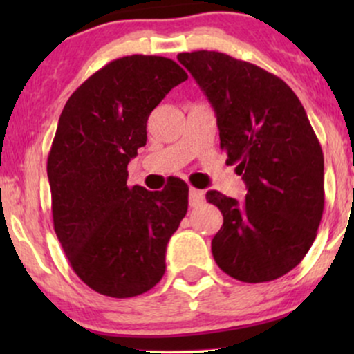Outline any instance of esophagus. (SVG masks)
Listing matches in <instances>:
<instances>
[{
  "label": "esophagus",
  "instance_id": "34e87169",
  "mask_svg": "<svg viewBox=\"0 0 354 354\" xmlns=\"http://www.w3.org/2000/svg\"><path fill=\"white\" fill-rule=\"evenodd\" d=\"M203 201H205V193H203L201 189L191 188L189 189V206L196 208V206L203 205Z\"/></svg>",
  "mask_w": 354,
  "mask_h": 354
}]
</instances>
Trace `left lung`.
Instances as JSON below:
<instances>
[{
  "label": "left lung",
  "instance_id": "obj_1",
  "mask_svg": "<svg viewBox=\"0 0 354 354\" xmlns=\"http://www.w3.org/2000/svg\"><path fill=\"white\" fill-rule=\"evenodd\" d=\"M216 115L221 149L238 163L246 198L211 189L223 213L211 241L216 265L243 283L273 281L298 266L324 208V160L301 101L278 76L218 51L178 55Z\"/></svg>",
  "mask_w": 354,
  "mask_h": 354
}]
</instances>
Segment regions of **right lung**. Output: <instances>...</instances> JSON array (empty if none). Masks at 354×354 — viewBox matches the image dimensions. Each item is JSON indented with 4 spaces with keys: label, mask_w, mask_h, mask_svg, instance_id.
I'll return each instance as SVG.
<instances>
[{
    "label": "right lung",
    "mask_w": 354,
    "mask_h": 354,
    "mask_svg": "<svg viewBox=\"0 0 354 354\" xmlns=\"http://www.w3.org/2000/svg\"><path fill=\"white\" fill-rule=\"evenodd\" d=\"M188 80L163 56L115 59L89 76L61 113L48 180L55 233L83 283L111 298L143 295L163 278L166 246L188 211V185L128 186L146 121Z\"/></svg>",
    "instance_id": "1"
}]
</instances>
